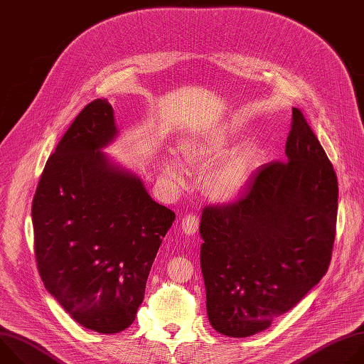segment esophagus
<instances>
[{"label":"esophagus","mask_w":364,"mask_h":364,"mask_svg":"<svg viewBox=\"0 0 364 364\" xmlns=\"http://www.w3.org/2000/svg\"><path fill=\"white\" fill-rule=\"evenodd\" d=\"M198 225H200V220L196 213H188L181 220V229L187 235H194L198 230Z\"/></svg>","instance_id":"34e87169"}]
</instances>
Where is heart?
I'll return each mask as SVG.
<instances>
[{"label":"heart","mask_w":364,"mask_h":364,"mask_svg":"<svg viewBox=\"0 0 364 364\" xmlns=\"http://www.w3.org/2000/svg\"><path fill=\"white\" fill-rule=\"evenodd\" d=\"M233 138L235 128L232 125L194 134L181 142L183 157L191 168L205 170L229 151ZM164 171L170 180L183 181V167L176 159L170 157L164 163ZM250 171L252 152L249 149L239 151L209 173L205 191L218 201H229L243 190Z\"/></svg>","instance_id":"1"}]
</instances>
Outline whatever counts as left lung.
I'll return each mask as SVG.
<instances>
[{
    "mask_svg": "<svg viewBox=\"0 0 364 364\" xmlns=\"http://www.w3.org/2000/svg\"><path fill=\"white\" fill-rule=\"evenodd\" d=\"M285 155L287 161L256 170L237 200L203 209L207 316L228 337L267 330L320 282L331 261L337 176L298 108Z\"/></svg>",
    "mask_w": 364,
    "mask_h": 364,
    "instance_id": "left-lung-1",
    "label": "left lung"
}]
</instances>
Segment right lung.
<instances>
[{
	"label": "right lung",
	"mask_w": 364,
	"mask_h": 364,
	"mask_svg": "<svg viewBox=\"0 0 364 364\" xmlns=\"http://www.w3.org/2000/svg\"><path fill=\"white\" fill-rule=\"evenodd\" d=\"M114 109L95 99L75 118L41 173L31 205L46 289L80 326L128 328L176 215L99 151L117 135Z\"/></svg>",
	"instance_id": "1"
}]
</instances>
